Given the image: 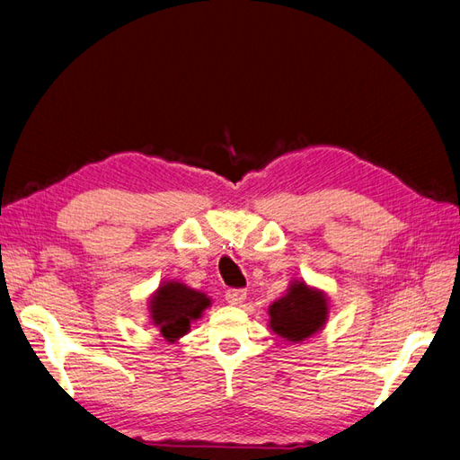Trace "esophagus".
I'll return each instance as SVG.
<instances>
[{
  "instance_id": "1",
  "label": "esophagus",
  "mask_w": 460,
  "mask_h": 460,
  "mask_svg": "<svg viewBox=\"0 0 460 460\" xmlns=\"http://www.w3.org/2000/svg\"><path fill=\"white\" fill-rule=\"evenodd\" d=\"M226 299L231 305H241L246 299V291L239 289V288H231L226 291Z\"/></svg>"
}]
</instances>
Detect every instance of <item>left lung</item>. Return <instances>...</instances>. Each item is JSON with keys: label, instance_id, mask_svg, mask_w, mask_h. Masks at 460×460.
I'll use <instances>...</instances> for the list:
<instances>
[{"label": "left lung", "instance_id": "1", "mask_svg": "<svg viewBox=\"0 0 460 460\" xmlns=\"http://www.w3.org/2000/svg\"><path fill=\"white\" fill-rule=\"evenodd\" d=\"M326 314L328 307L323 291L309 289L303 281H297L289 288L286 297L270 307V326L278 336L299 342L319 331Z\"/></svg>", "mask_w": 460, "mask_h": 460}]
</instances>
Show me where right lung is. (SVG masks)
I'll use <instances>...</instances> for the list:
<instances>
[{
	"mask_svg": "<svg viewBox=\"0 0 460 460\" xmlns=\"http://www.w3.org/2000/svg\"><path fill=\"white\" fill-rule=\"evenodd\" d=\"M208 305L209 299L204 293L182 284H164L151 299V319L164 338L174 340L188 332L190 321L199 319Z\"/></svg>",
	"mask_w": 460,
	"mask_h": 460,
	"instance_id": "add662e5",
	"label": "right lung"
}]
</instances>
